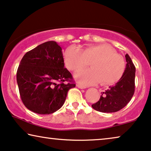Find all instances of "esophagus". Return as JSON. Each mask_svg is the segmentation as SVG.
<instances>
[{"label":"esophagus","mask_w":151,"mask_h":151,"mask_svg":"<svg viewBox=\"0 0 151 151\" xmlns=\"http://www.w3.org/2000/svg\"><path fill=\"white\" fill-rule=\"evenodd\" d=\"M76 87H78V88H80V89H85V88H86V87L83 86H82V85H81L79 83L76 84Z\"/></svg>","instance_id":"obj_1"}]
</instances>
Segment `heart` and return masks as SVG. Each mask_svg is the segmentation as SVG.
<instances>
[{
  "label": "heart",
  "mask_w": 151,
  "mask_h": 151,
  "mask_svg": "<svg viewBox=\"0 0 151 151\" xmlns=\"http://www.w3.org/2000/svg\"><path fill=\"white\" fill-rule=\"evenodd\" d=\"M64 59L67 67L78 71L91 61V68L85 69L75 74L76 81L83 86L101 82L102 85L114 84L124 74L125 62L120 55L107 44L92 45L81 50L75 46H70L65 50Z\"/></svg>",
  "instance_id": "obj_1"
}]
</instances>
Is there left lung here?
I'll use <instances>...</instances> for the list:
<instances>
[{"mask_svg": "<svg viewBox=\"0 0 151 151\" xmlns=\"http://www.w3.org/2000/svg\"><path fill=\"white\" fill-rule=\"evenodd\" d=\"M125 58L127 64L122 77L115 86L102 92L99 101L92 105L93 109L103 113L116 112L131 101L135 92V67L128 54Z\"/></svg>", "mask_w": 151, "mask_h": 151, "instance_id": "obj_1", "label": "left lung"}]
</instances>
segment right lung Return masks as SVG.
Listing matches in <instances>:
<instances>
[{
  "label": "right lung",
  "mask_w": 151,
  "mask_h": 151,
  "mask_svg": "<svg viewBox=\"0 0 151 151\" xmlns=\"http://www.w3.org/2000/svg\"><path fill=\"white\" fill-rule=\"evenodd\" d=\"M16 78L22 103L38 114H52L60 109L68 90L76 86L64 67L62 48L55 41L44 42L27 52Z\"/></svg>",
  "instance_id": "right-lung-1"
}]
</instances>
